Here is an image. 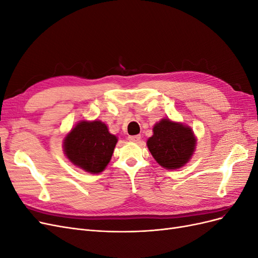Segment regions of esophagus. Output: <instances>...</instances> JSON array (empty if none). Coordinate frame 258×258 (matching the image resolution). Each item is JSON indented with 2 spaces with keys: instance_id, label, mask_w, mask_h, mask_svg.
<instances>
[{
  "instance_id": "esophagus-1",
  "label": "esophagus",
  "mask_w": 258,
  "mask_h": 258,
  "mask_svg": "<svg viewBox=\"0 0 258 258\" xmlns=\"http://www.w3.org/2000/svg\"><path fill=\"white\" fill-rule=\"evenodd\" d=\"M128 140L130 142L138 143L140 140H141V136H130V137H128Z\"/></svg>"
}]
</instances>
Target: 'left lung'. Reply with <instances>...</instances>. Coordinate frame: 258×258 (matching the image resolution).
I'll use <instances>...</instances> for the list:
<instances>
[{"mask_svg":"<svg viewBox=\"0 0 258 258\" xmlns=\"http://www.w3.org/2000/svg\"><path fill=\"white\" fill-rule=\"evenodd\" d=\"M197 139L192 129L178 121L162 118L153 127L146 145L158 165L168 170L184 167L196 151Z\"/></svg>","mask_w":258,"mask_h":258,"instance_id":"obj_1","label":"left lung"}]
</instances>
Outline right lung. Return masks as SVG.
Instances as JSON below:
<instances>
[{
  "label": "right lung",
  "instance_id": "1",
  "mask_svg": "<svg viewBox=\"0 0 258 258\" xmlns=\"http://www.w3.org/2000/svg\"><path fill=\"white\" fill-rule=\"evenodd\" d=\"M118 138L110 134L106 123L81 120L63 139V152L72 165L91 174L101 173L111 161Z\"/></svg>",
  "mask_w": 258,
  "mask_h": 258
}]
</instances>
